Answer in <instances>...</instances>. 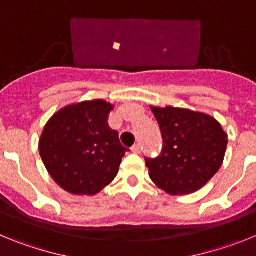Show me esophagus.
Returning <instances> with one entry per match:
<instances>
[{
    "label": "esophagus",
    "mask_w": 256,
    "mask_h": 256,
    "mask_svg": "<svg viewBox=\"0 0 256 256\" xmlns=\"http://www.w3.org/2000/svg\"><path fill=\"white\" fill-rule=\"evenodd\" d=\"M130 150H132V152H134V154H140L141 152V146H140V144H134V146H133Z\"/></svg>",
    "instance_id": "34e87169"
}]
</instances>
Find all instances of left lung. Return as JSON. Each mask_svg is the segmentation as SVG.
<instances>
[{
	"instance_id": "8db88e82",
	"label": "left lung",
	"mask_w": 256,
	"mask_h": 256,
	"mask_svg": "<svg viewBox=\"0 0 256 256\" xmlns=\"http://www.w3.org/2000/svg\"><path fill=\"white\" fill-rule=\"evenodd\" d=\"M151 110L164 142L159 156L144 158L152 182L170 195H187L204 187L224 159L228 140L220 124L186 108Z\"/></svg>"
}]
</instances>
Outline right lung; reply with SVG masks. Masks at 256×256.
Here are the masks:
<instances>
[{"instance_id": "add662e5", "label": "right lung", "mask_w": 256, "mask_h": 256, "mask_svg": "<svg viewBox=\"0 0 256 256\" xmlns=\"http://www.w3.org/2000/svg\"><path fill=\"white\" fill-rule=\"evenodd\" d=\"M112 106L102 100L64 108L47 122L40 158L58 186L74 195H94L116 177L128 148L108 124Z\"/></svg>"}]
</instances>
